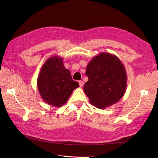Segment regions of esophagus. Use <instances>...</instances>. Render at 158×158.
I'll return each mask as SVG.
<instances>
[{
	"mask_svg": "<svg viewBox=\"0 0 158 158\" xmlns=\"http://www.w3.org/2000/svg\"><path fill=\"white\" fill-rule=\"evenodd\" d=\"M79 85H80V87H82L84 85L83 81H79Z\"/></svg>",
	"mask_w": 158,
	"mask_h": 158,
	"instance_id": "obj_1",
	"label": "esophagus"
}]
</instances>
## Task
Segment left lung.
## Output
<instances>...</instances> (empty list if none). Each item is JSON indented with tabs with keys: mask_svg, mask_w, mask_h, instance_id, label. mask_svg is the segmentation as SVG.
<instances>
[{
	"mask_svg": "<svg viewBox=\"0 0 158 158\" xmlns=\"http://www.w3.org/2000/svg\"><path fill=\"white\" fill-rule=\"evenodd\" d=\"M85 75L88 81L84 85V91L95 107L111 106L125 94L127 76L125 66L116 55L100 52L89 61Z\"/></svg>",
	"mask_w": 158,
	"mask_h": 158,
	"instance_id": "obj_1",
	"label": "left lung"
}]
</instances>
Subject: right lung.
<instances>
[{
    "mask_svg": "<svg viewBox=\"0 0 158 158\" xmlns=\"http://www.w3.org/2000/svg\"><path fill=\"white\" fill-rule=\"evenodd\" d=\"M37 88L42 99L57 107L66 103L73 90L79 87L72 79L70 72L65 69L63 59L52 56L42 66L37 80Z\"/></svg>",
    "mask_w": 158,
    "mask_h": 158,
    "instance_id": "add662e5",
    "label": "right lung"
}]
</instances>
